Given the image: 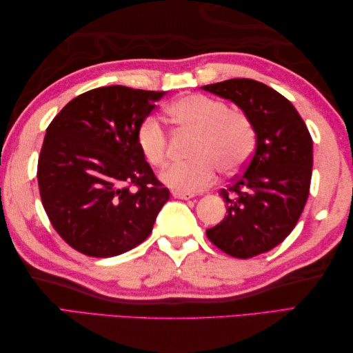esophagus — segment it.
<instances>
[{
  "label": "esophagus",
  "mask_w": 353,
  "mask_h": 353,
  "mask_svg": "<svg viewBox=\"0 0 353 353\" xmlns=\"http://www.w3.org/2000/svg\"><path fill=\"white\" fill-rule=\"evenodd\" d=\"M172 197H174V199H181V200H191V199L194 197V194L181 192V191H172Z\"/></svg>",
  "instance_id": "34e87169"
}]
</instances>
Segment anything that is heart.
Wrapping results in <instances>:
<instances>
[{"label": "heart", "mask_w": 353, "mask_h": 353, "mask_svg": "<svg viewBox=\"0 0 353 353\" xmlns=\"http://www.w3.org/2000/svg\"><path fill=\"white\" fill-rule=\"evenodd\" d=\"M170 121L179 130L197 134L194 161L171 163L161 172V181L171 190L197 192L216 181L219 170L234 174L241 170L256 144V130L243 110L229 109L224 101L203 94L185 95L167 108ZM137 142L145 161L161 167L168 157V134L159 119L147 117L138 127Z\"/></svg>", "instance_id": "b5f03b06"}]
</instances>
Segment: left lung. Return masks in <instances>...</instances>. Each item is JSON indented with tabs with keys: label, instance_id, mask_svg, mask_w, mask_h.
<instances>
[{
	"label": "left lung",
	"instance_id": "obj_1",
	"mask_svg": "<svg viewBox=\"0 0 353 353\" xmlns=\"http://www.w3.org/2000/svg\"><path fill=\"white\" fill-rule=\"evenodd\" d=\"M249 115L256 150L243 174L221 190L228 215L206 235L234 258L272 250L294 229L308 200L312 139L296 108L274 89L250 79L201 86Z\"/></svg>",
	"mask_w": 353,
	"mask_h": 353
}]
</instances>
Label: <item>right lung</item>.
<instances>
[{"instance_id":"right-lung-1","label":"right lung","mask_w":353,"mask_h":353,"mask_svg":"<svg viewBox=\"0 0 353 353\" xmlns=\"http://www.w3.org/2000/svg\"><path fill=\"white\" fill-rule=\"evenodd\" d=\"M165 92L91 89L50 123L37 162L45 212L66 244L94 258L132 250L170 199L137 142Z\"/></svg>"}]
</instances>
